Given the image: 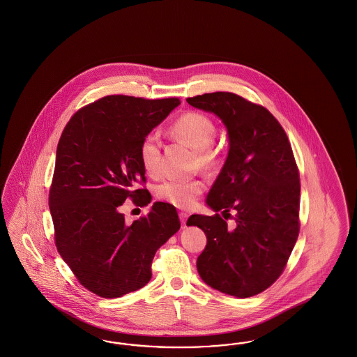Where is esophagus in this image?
<instances>
[{
    "mask_svg": "<svg viewBox=\"0 0 357 357\" xmlns=\"http://www.w3.org/2000/svg\"><path fill=\"white\" fill-rule=\"evenodd\" d=\"M178 218H180V221H181L183 227H185L186 220L189 218V215H188V213H184V212H180V213H178Z\"/></svg>",
    "mask_w": 357,
    "mask_h": 357,
    "instance_id": "1",
    "label": "esophagus"
}]
</instances>
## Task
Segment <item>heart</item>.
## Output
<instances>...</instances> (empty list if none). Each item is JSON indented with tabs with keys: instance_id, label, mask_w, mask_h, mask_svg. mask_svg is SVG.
I'll use <instances>...</instances> for the list:
<instances>
[{
	"instance_id": "obj_1",
	"label": "heart",
	"mask_w": 357,
	"mask_h": 357,
	"mask_svg": "<svg viewBox=\"0 0 357 357\" xmlns=\"http://www.w3.org/2000/svg\"><path fill=\"white\" fill-rule=\"evenodd\" d=\"M216 132L213 120L196 110L185 112L171 126L172 135L196 151L200 165L209 171H215L221 165L218 149L212 148V144L216 139ZM139 160L148 174L155 176L158 173L160 139L155 133L146 135L141 141ZM204 189V183L199 180H167L155 188V196L177 208L189 209L196 204Z\"/></svg>"
}]
</instances>
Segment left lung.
I'll return each instance as SVG.
<instances>
[{
	"label": "left lung",
	"mask_w": 357,
	"mask_h": 357,
	"mask_svg": "<svg viewBox=\"0 0 357 357\" xmlns=\"http://www.w3.org/2000/svg\"><path fill=\"white\" fill-rule=\"evenodd\" d=\"M186 101L215 113L229 137L227 161L206 197L216 215L186 221L206 234L199 275L222 294L259 295L279 279L300 231V176L291 142L268 109L241 96L215 92ZM220 210L236 212L233 229Z\"/></svg>",
	"instance_id": "1"
}]
</instances>
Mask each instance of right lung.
<instances>
[{
    "mask_svg": "<svg viewBox=\"0 0 357 357\" xmlns=\"http://www.w3.org/2000/svg\"><path fill=\"white\" fill-rule=\"evenodd\" d=\"M178 98L107 96L76 112L63 128L49 190L54 243L78 282L104 298L135 292L152 278L157 249L180 229L176 208L155 202L126 224V199L148 205L139 160L142 139Z\"/></svg>",
    "mask_w": 357,
    "mask_h": 357,
    "instance_id": "1",
    "label": "right lung"
}]
</instances>
